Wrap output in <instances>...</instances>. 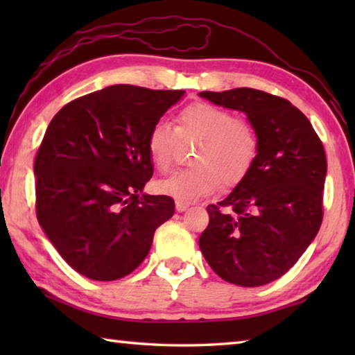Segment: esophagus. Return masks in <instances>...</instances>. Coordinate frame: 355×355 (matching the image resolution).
Segmentation results:
<instances>
[{"label":"esophagus","instance_id":"34e87169","mask_svg":"<svg viewBox=\"0 0 355 355\" xmlns=\"http://www.w3.org/2000/svg\"><path fill=\"white\" fill-rule=\"evenodd\" d=\"M175 208H177V211H178V213H183V211H186V209L189 208V205H188V203H184V202H180V200H177V203H175Z\"/></svg>","mask_w":355,"mask_h":355}]
</instances>
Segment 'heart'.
Returning a JSON list of instances; mask_svg holds the SVG:
<instances>
[{
  "mask_svg": "<svg viewBox=\"0 0 355 355\" xmlns=\"http://www.w3.org/2000/svg\"><path fill=\"white\" fill-rule=\"evenodd\" d=\"M180 141L199 142L192 169H183L158 188L166 196L192 203L219 189L220 180L235 184L250 171L258 153V135L248 119L233 117L227 110L209 103H192L180 111L177 130L156 122L147 137L153 166L166 172L178 153Z\"/></svg>",
  "mask_w": 355,
  "mask_h": 355,
  "instance_id": "1",
  "label": "heart"
}]
</instances>
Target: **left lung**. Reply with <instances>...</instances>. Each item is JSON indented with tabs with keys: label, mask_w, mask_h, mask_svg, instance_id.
I'll return each instance as SVG.
<instances>
[{
	"label": "left lung",
	"mask_w": 355,
	"mask_h": 355,
	"mask_svg": "<svg viewBox=\"0 0 355 355\" xmlns=\"http://www.w3.org/2000/svg\"><path fill=\"white\" fill-rule=\"evenodd\" d=\"M199 97L244 112L258 135L250 171L207 207L200 250L225 282L266 285L293 268L320 230L326 152L310 120L285 98L249 87Z\"/></svg>",
	"instance_id": "8db88e82"
}]
</instances>
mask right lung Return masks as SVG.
<instances>
[{"mask_svg": "<svg viewBox=\"0 0 355 355\" xmlns=\"http://www.w3.org/2000/svg\"><path fill=\"white\" fill-rule=\"evenodd\" d=\"M184 91L116 84L65 105L35 156L37 220L61 257L92 280L139 266L155 230L173 216L169 196H148L147 137Z\"/></svg>", "mask_w": 355, "mask_h": 355, "instance_id": "add662e5", "label": "right lung"}]
</instances>
